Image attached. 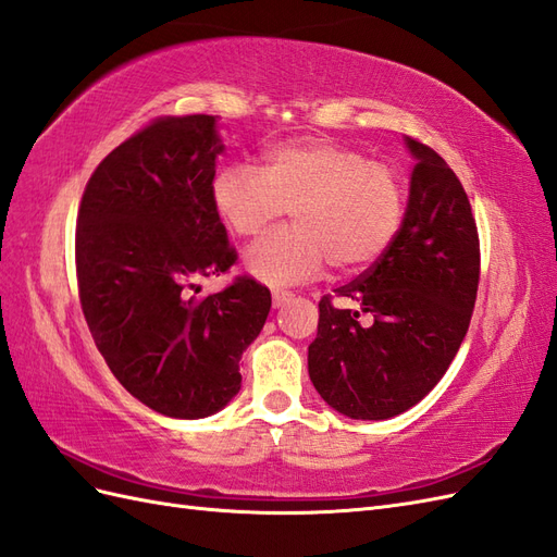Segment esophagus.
Returning <instances> with one entry per match:
<instances>
[{
    "mask_svg": "<svg viewBox=\"0 0 557 557\" xmlns=\"http://www.w3.org/2000/svg\"><path fill=\"white\" fill-rule=\"evenodd\" d=\"M294 298L292 292H273V308H284Z\"/></svg>",
    "mask_w": 557,
    "mask_h": 557,
    "instance_id": "1",
    "label": "esophagus"
}]
</instances>
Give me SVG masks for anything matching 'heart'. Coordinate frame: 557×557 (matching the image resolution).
<instances>
[{"instance_id":"b5f03b06","label":"heart","mask_w":557,"mask_h":557,"mask_svg":"<svg viewBox=\"0 0 557 557\" xmlns=\"http://www.w3.org/2000/svg\"><path fill=\"white\" fill-rule=\"evenodd\" d=\"M216 219L235 237H253L289 208L294 224L245 253L251 277L268 287L314 280L331 263L338 273L371 268L399 235L406 182L394 165L326 137L268 147L259 172L224 165L210 182Z\"/></svg>"}]
</instances>
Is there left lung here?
Returning a JSON list of instances; mask_svg holds the SVG:
<instances>
[{"instance_id": "obj_1", "label": "left lung", "mask_w": 557, "mask_h": 557, "mask_svg": "<svg viewBox=\"0 0 557 557\" xmlns=\"http://www.w3.org/2000/svg\"><path fill=\"white\" fill-rule=\"evenodd\" d=\"M404 226L383 259L320 300L308 373L322 399L352 420H387L422 401L448 371L471 322L481 247L457 174L418 139ZM374 317L361 327L358 314Z\"/></svg>"}]
</instances>
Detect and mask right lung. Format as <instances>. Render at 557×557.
<instances>
[{
	"label": "right lung",
	"instance_id": "obj_1",
	"mask_svg": "<svg viewBox=\"0 0 557 557\" xmlns=\"http://www.w3.org/2000/svg\"><path fill=\"white\" fill-rule=\"evenodd\" d=\"M216 116H163L95 168L76 216L84 317L109 371L168 418L214 416L240 392L243 352L270 312V292L237 277L198 296L200 277L235 263L210 202Z\"/></svg>",
	"mask_w": 557,
	"mask_h": 557
}]
</instances>
